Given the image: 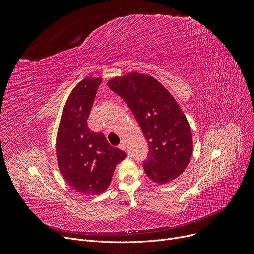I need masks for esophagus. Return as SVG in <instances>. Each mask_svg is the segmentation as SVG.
<instances>
[{
    "label": "esophagus",
    "instance_id": "1",
    "mask_svg": "<svg viewBox=\"0 0 254 254\" xmlns=\"http://www.w3.org/2000/svg\"><path fill=\"white\" fill-rule=\"evenodd\" d=\"M119 148L123 149V150H126V143L124 141L119 144Z\"/></svg>",
    "mask_w": 254,
    "mask_h": 254
}]
</instances>
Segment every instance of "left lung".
Returning a JSON list of instances; mask_svg holds the SVG:
<instances>
[{"label": "left lung", "mask_w": 254, "mask_h": 254, "mask_svg": "<svg viewBox=\"0 0 254 254\" xmlns=\"http://www.w3.org/2000/svg\"><path fill=\"white\" fill-rule=\"evenodd\" d=\"M107 85L126 101L147 140L146 175L157 184L180 176L190 162L193 142L188 118L170 91L151 75L138 72L111 78Z\"/></svg>", "instance_id": "1"}]
</instances>
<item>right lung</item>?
Masks as SVG:
<instances>
[{"instance_id": "1", "label": "right lung", "mask_w": 254, "mask_h": 254, "mask_svg": "<svg viewBox=\"0 0 254 254\" xmlns=\"http://www.w3.org/2000/svg\"><path fill=\"white\" fill-rule=\"evenodd\" d=\"M102 78L86 77L72 89L62 112L57 134L60 172L71 188L98 195L109 188L114 170L127 154L112 146L102 132L87 126Z\"/></svg>"}]
</instances>
